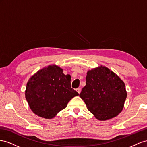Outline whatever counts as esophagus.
I'll return each instance as SVG.
<instances>
[{"mask_svg": "<svg viewBox=\"0 0 147 147\" xmlns=\"http://www.w3.org/2000/svg\"><path fill=\"white\" fill-rule=\"evenodd\" d=\"M76 91L78 92V94H80L81 93V88H78V89H76Z\"/></svg>", "mask_w": 147, "mask_h": 147, "instance_id": "34e87169", "label": "esophagus"}]
</instances>
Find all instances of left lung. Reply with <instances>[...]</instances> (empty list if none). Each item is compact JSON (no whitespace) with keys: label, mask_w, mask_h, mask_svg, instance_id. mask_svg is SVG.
Returning a JSON list of instances; mask_svg holds the SVG:
<instances>
[{"label":"left lung","mask_w":147,"mask_h":147,"mask_svg":"<svg viewBox=\"0 0 147 147\" xmlns=\"http://www.w3.org/2000/svg\"><path fill=\"white\" fill-rule=\"evenodd\" d=\"M86 81L79 97L97 119H111L123 110L127 92L124 82L113 71L98 67L88 71Z\"/></svg>","instance_id":"left-lung-1"}]
</instances>
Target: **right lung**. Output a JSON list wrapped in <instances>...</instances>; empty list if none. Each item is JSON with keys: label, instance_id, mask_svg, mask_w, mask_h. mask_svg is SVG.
Returning <instances> with one entry per match:
<instances>
[{"label": "right lung", "instance_id": "right-lung-1", "mask_svg": "<svg viewBox=\"0 0 147 147\" xmlns=\"http://www.w3.org/2000/svg\"><path fill=\"white\" fill-rule=\"evenodd\" d=\"M78 92L71 87V76L56 65L39 70L29 79L25 97L31 110L45 119H52L65 108Z\"/></svg>", "mask_w": 147, "mask_h": 147}]
</instances>
